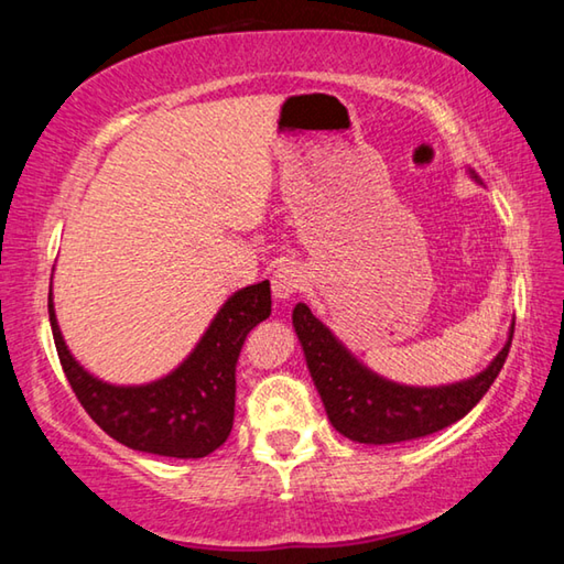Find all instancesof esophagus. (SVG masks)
I'll return each mask as SVG.
<instances>
[{
	"mask_svg": "<svg viewBox=\"0 0 564 564\" xmlns=\"http://www.w3.org/2000/svg\"><path fill=\"white\" fill-rule=\"evenodd\" d=\"M303 273L295 269L291 263H283L279 271L273 273V281H271V289H273V299L275 301H289L293 299L295 293L303 289Z\"/></svg>",
	"mask_w": 564,
	"mask_h": 564,
	"instance_id": "esophagus-1",
	"label": "esophagus"
}]
</instances>
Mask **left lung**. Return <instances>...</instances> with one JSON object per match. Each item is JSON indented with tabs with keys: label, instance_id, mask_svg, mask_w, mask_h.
Listing matches in <instances>:
<instances>
[{
	"label": "left lung",
	"instance_id": "obj_1",
	"mask_svg": "<svg viewBox=\"0 0 564 564\" xmlns=\"http://www.w3.org/2000/svg\"><path fill=\"white\" fill-rule=\"evenodd\" d=\"M470 176L480 181L475 171ZM293 328L330 425L348 441L390 445L433 435L470 413L505 366L514 323L488 368L447 386H403L378 376L305 303L293 308Z\"/></svg>",
	"mask_w": 564,
	"mask_h": 564
}]
</instances>
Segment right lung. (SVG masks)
Here are the masks:
<instances>
[{
  "label": "right lung",
  "instance_id": "1",
  "mask_svg": "<svg viewBox=\"0 0 564 564\" xmlns=\"http://www.w3.org/2000/svg\"><path fill=\"white\" fill-rule=\"evenodd\" d=\"M271 316V283L228 295L194 350L151 383L117 386L97 378L72 356L56 323L50 285V323L62 368L84 410L104 433L139 453L206 457L234 427L236 360L251 328Z\"/></svg>",
  "mask_w": 564,
  "mask_h": 564
}]
</instances>
